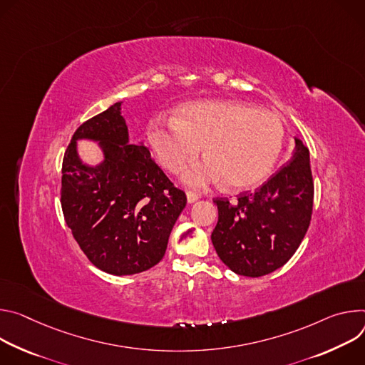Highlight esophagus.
Segmentation results:
<instances>
[{"label": "esophagus", "instance_id": "34e87169", "mask_svg": "<svg viewBox=\"0 0 365 365\" xmlns=\"http://www.w3.org/2000/svg\"><path fill=\"white\" fill-rule=\"evenodd\" d=\"M185 195H187V201H188V203H195V201L198 200V195H197L195 192L187 191V192H185Z\"/></svg>", "mask_w": 365, "mask_h": 365}]
</instances>
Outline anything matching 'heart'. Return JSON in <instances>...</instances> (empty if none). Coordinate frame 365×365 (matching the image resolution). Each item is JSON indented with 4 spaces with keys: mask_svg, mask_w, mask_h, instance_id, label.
I'll return each mask as SVG.
<instances>
[{
    "mask_svg": "<svg viewBox=\"0 0 365 365\" xmlns=\"http://www.w3.org/2000/svg\"><path fill=\"white\" fill-rule=\"evenodd\" d=\"M284 138L278 114L233 100L188 103L177 117H155L146 129L153 156L173 174L205 145L207 158L182 174L184 184L197 190L223 181L236 190L259 184L275 167Z\"/></svg>",
    "mask_w": 365,
    "mask_h": 365,
    "instance_id": "heart-1",
    "label": "heart"
}]
</instances>
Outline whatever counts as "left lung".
I'll return each mask as SVG.
<instances>
[{
  "mask_svg": "<svg viewBox=\"0 0 365 365\" xmlns=\"http://www.w3.org/2000/svg\"><path fill=\"white\" fill-rule=\"evenodd\" d=\"M287 165L254 192H240L235 203L215 198L219 220L212 233L219 258L233 272L267 275L284 265L309 229L313 178L309 149L300 139Z\"/></svg>",
  "mask_w": 365,
  "mask_h": 365,
  "instance_id": "left-lung-1",
  "label": "left lung"
}]
</instances>
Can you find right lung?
Here are the masks:
<instances>
[{"mask_svg": "<svg viewBox=\"0 0 365 365\" xmlns=\"http://www.w3.org/2000/svg\"><path fill=\"white\" fill-rule=\"evenodd\" d=\"M98 141L105 160H80L76 140ZM61 205L79 248L101 271L132 275L165 255L171 230L187 205L143 145H129L121 101L81 125L62 162Z\"/></svg>", "mask_w": 365, "mask_h": 365, "instance_id": "right-lung-1", "label": "right lung"}]
</instances>
